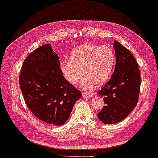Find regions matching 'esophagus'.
Wrapping results in <instances>:
<instances>
[{
	"label": "esophagus",
	"mask_w": 158,
	"mask_h": 158,
	"mask_svg": "<svg viewBox=\"0 0 158 158\" xmlns=\"http://www.w3.org/2000/svg\"><path fill=\"white\" fill-rule=\"evenodd\" d=\"M82 97L84 98H89L92 97V94L88 93H85V92H82Z\"/></svg>",
	"instance_id": "1"
}]
</instances>
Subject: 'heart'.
<instances>
[{"label": "heart", "mask_w": 158, "mask_h": 158, "mask_svg": "<svg viewBox=\"0 0 158 158\" xmlns=\"http://www.w3.org/2000/svg\"><path fill=\"white\" fill-rule=\"evenodd\" d=\"M114 62L112 48L107 46L100 47L93 43H87L75 48L70 56V60L60 63V69L66 81L73 85L81 81L84 75L85 78L81 85L87 89L94 84L103 85L109 81Z\"/></svg>", "instance_id": "b5f03b06"}]
</instances>
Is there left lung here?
Masks as SVG:
<instances>
[{"label": "left lung", "instance_id": "8db88e82", "mask_svg": "<svg viewBox=\"0 0 158 158\" xmlns=\"http://www.w3.org/2000/svg\"><path fill=\"white\" fill-rule=\"evenodd\" d=\"M114 48L116 65L112 76L101 90L105 106L98 114L106 124H114L124 119L135 107L139 98L140 75L136 60L130 51L117 41Z\"/></svg>", "mask_w": 158, "mask_h": 158}]
</instances>
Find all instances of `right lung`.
<instances>
[{
    "instance_id": "obj_1",
    "label": "right lung",
    "mask_w": 158,
    "mask_h": 158,
    "mask_svg": "<svg viewBox=\"0 0 158 158\" xmlns=\"http://www.w3.org/2000/svg\"><path fill=\"white\" fill-rule=\"evenodd\" d=\"M19 82L27 106L33 114L53 125L64 124L82 96L81 92L62 75L59 56L50 44L41 46L26 58Z\"/></svg>"
}]
</instances>
